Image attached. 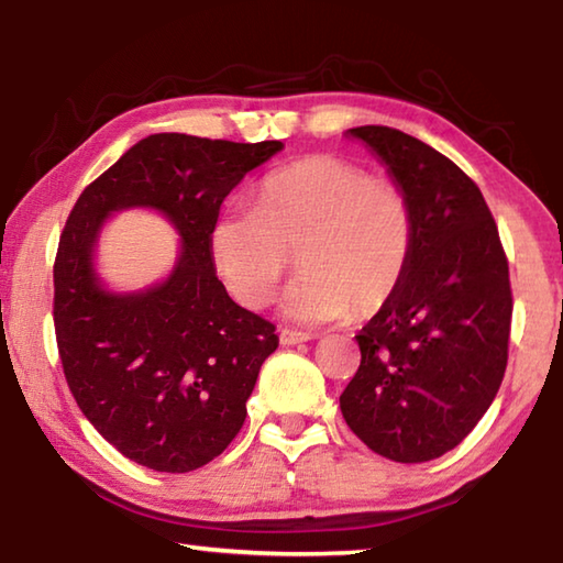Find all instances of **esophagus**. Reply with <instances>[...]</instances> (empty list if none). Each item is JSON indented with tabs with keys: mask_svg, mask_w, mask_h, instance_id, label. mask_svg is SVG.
Wrapping results in <instances>:
<instances>
[{
	"mask_svg": "<svg viewBox=\"0 0 563 563\" xmlns=\"http://www.w3.org/2000/svg\"><path fill=\"white\" fill-rule=\"evenodd\" d=\"M308 340H312L310 332H300V330H290V328L280 330L283 345H298V342H308Z\"/></svg>",
	"mask_w": 563,
	"mask_h": 563,
	"instance_id": "obj_1",
	"label": "esophagus"
}]
</instances>
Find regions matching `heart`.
Returning a JSON list of instances; mask_svg holds the SVG:
<instances>
[{
  "label": "heart",
  "instance_id": "obj_1",
  "mask_svg": "<svg viewBox=\"0 0 563 563\" xmlns=\"http://www.w3.org/2000/svg\"><path fill=\"white\" fill-rule=\"evenodd\" d=\"M228 292L251 310L271 305L292 251L302 265L283 300L298 322L369 318L395 298L415 251L402 188L345 158L318 154L271 170L255 208H228L208 233Z\"/></svg>",
  "mask_w": 563,
  "mask_h": 563
}]
</instances>
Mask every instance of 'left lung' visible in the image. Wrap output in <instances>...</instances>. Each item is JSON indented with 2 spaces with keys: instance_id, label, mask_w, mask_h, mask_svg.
<instances>
[{
  "instance_id": "left-lung-1",
  "label": "left lung",
  "mask_w": 563,
  "mask_h": 563,
  "mask_svg": "<svg viewBox=\"0 0 563 563\" xmlns=\"http://www.w3.org/2000/svg\"><path fill=\"white\" fill-rule=\"evenodd\" d=\"M347 133L407 194L415 251L395 298L355 335L362 360L340 409L373 452L430 462L454 450L499 393L514 308L507 253L479 186L454 161L389 126Z\"/></svg>"
}]
</instances>
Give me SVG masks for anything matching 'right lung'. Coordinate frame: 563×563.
Segmentation results:
<instances>
[{"label": "right lung", "mask_w": 563, "mask_h": 563, "mask_svg": "<svg viewBox=\"0 0 563 563\" xmlns=\"http://www.w3.org/2000/svg\"><path fill=\"white\" fill-rule=\"evenodd\" d=\"M280 148V141L154 133L71 208L54 261L56 347L84 417L131 462L194 472L241 432L278 335L273 322L228 298L208 233L223 198ZM133 205L164 212L185 247L164 284L117 296L100 288L90 253L102 218Z\"/></svg>", "instance_id": "add662e5"}]
</instances>
